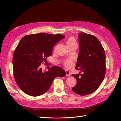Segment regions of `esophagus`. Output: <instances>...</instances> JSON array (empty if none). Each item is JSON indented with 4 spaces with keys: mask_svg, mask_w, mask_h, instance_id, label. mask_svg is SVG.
I'll return each instance as SVG.
<instances>
[{
    "mask_svg": "<svg viewBox=\"0 0 121 121\" xmlns=\"http://www.w3.org/2000/svg\"><path fill=\"white\" fill-rule=\"evenodd\" d=\"M65 74H66V76H69L71 75L70 73H69V70H65Z\"/></svg>",
    "mask_w": 121,
    "mask_h": 121,
    "instance_id": "obj_1",
    "label": "esophagus"
}]
</instances>
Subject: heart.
I'll return each mask as SVG.
<instances>
[{
  "label": "heart",
  "mask_w": 121,
  "mask_h": 121,
  "mask_svg": "<svg viewBox=\"0 0 121 121\" xmlns=\"http://www.w3.org/2000/svg\"><path fill=\"white\" fill-rule=\"evenodd\" d=\"M76 44V41L74 38L69 37L67 40L66 44L68 46V47L71 46L73 44ZM64 64L65 65V66H66L67 67H69L72 65V61L70 60L67 59L65 60Z\"/></svg>",
  "instance_id": "heart-1"
}]
</instances>
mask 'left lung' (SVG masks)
<instances>
[{"label": "left lung", "mask_w": 121, "mask_h": 121, "mask_svg": "<svg viewBox=\"0 0 121 121\" xmlns=\"http://www.w3.org/2000/svg\"><path fill=\"white\" fill-rule=\"evenodd\" d=\"M79 56L76 69L78 74H72L77 84L72 90L80 95L94 92L103 81L105 74V54L101 44L95 36L85 33L78 35ZM81 72L82 74H80Z\"/></svg>", "instance_id": "8db88e82"}]
</instances>
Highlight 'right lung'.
<instances>
[{"label": "right lung", "instance_id": "1", "mask_svg": "<svg viewBox=\"0 0 121 121\" xmlns=\"http://www.w3.org/2000/svg\"><path fill=\"white\" fill-rule=\"evenodd\" d=\"M65 36L44 33L24 36L14 50L13 58L14 77L20 89L32 96H38L48 90L57 77H64L63 69L55 66L43 71L40 66L47 63L53 46Z\"/></svg>", "mask_w": 121, "mask_h": 121}]
</instances>
